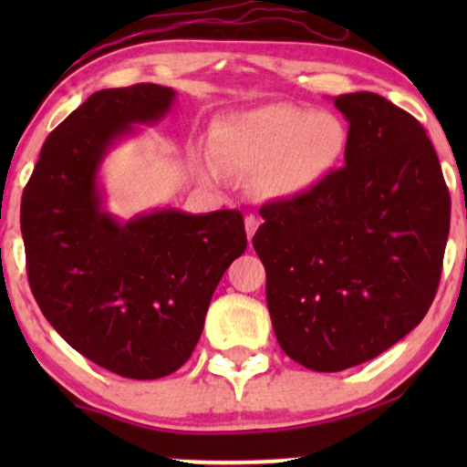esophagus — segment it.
Returning <instances> with one entry per match:
<instances>
[{
  "mask_svg": "<svg viewBox=\"0 0 467 467\" xmlns=\"http://www.w3.org/2000/svg\"><path fill=\"white\" fill-rule=\"evenodd\" d=\"M244 227H246V235H248V242L253 240V235H254V232H257V227H259V219L254 214H246V219H244Z\"/></svg>",
  "mask_w": 467,
  "mask_h": 467,
  "instance_id": "esophagus-1",
  "label": "esophagus"
}]
</instances>
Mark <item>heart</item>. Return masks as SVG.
<instances>
[{
    "label": "heart",
    "instance_id": "b5f03b06",
    "mask_svg": "<svg viewBox=\"0 0 467 467\" xmlns=\"http://www.w3.org/2000/svg\"><path fill=\"white\" fill-rule=\"evenodd\" d=\"M347 149V127L331 112L267 104L216 123L210 152L223 171L253 174L267 200H289L315 189Z\"/></svg>",
    "mask_w": 467,
    "mask_h": 467
}]
</instances>
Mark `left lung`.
I'll return each instance as SVG.
<instances>
[{
  "instance_id": "obj_1",
  "label": "left lung",
  "mask_w": 467,
  "mask_h": 467,
  "mask_svg": "<svg viewBox=\"0 0 467 467\" xmlns=\"http://www.w3.org/2000/svg\"><path fill=\"white\" fill-rule=\"evenodd\" d=\"M344 168L261 206L253 246L280 348L315 372L374 359L436 297L451 195L423 125L376 93H347Z\"/></svg>"
}]
</instances>
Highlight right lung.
I'll list each match as a JSON object with an SVG mask.
<instances>
[{"label": "right lung", "instance_id": "right-lung-1", "mask_svg": "<svg viewBox=\"0 0 467 467\" xmlns=\"http://www.w3.org/2000/svg\"><path fill=\"white\" fill-rule=\"evenodd\" d=\"M176 93L104 88L55 127L23 191L27 276L47 321L69 347L136 380L176 372L200 340L219 280L246 251L238 210L165 208L120 223L101 208L108 149L155 123Z\"/></svg>", "mask_w": 467, "mask_h": 467}]
</instances>
